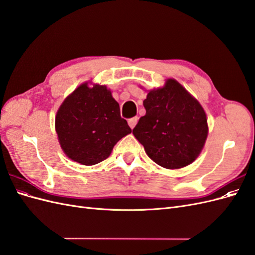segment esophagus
Wrapping results in <instances>:
<instances>
[{
  "instance_id": "1",
  "label": "esophagus",
  "mask_w": 255,
  "mask_h": 255,
  "mask_svg": "<svg viewBox=\"0 0 255 255\" xmlns=\"http://www.w3.org/2000/svg\"><path fill=\"white\" fill-rule=\"evenodd\" d=\"M137 121H138V118H137V117H134V118H130V119H128V126H129V128L133 129V128H135V126H136V123H137Z\"/></svg>"
}]
</instances>
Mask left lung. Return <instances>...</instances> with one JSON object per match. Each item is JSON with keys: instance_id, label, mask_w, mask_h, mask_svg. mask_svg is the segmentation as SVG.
Segmentation results:
<instances>
[{"instance_id": "1", "label": "left lung", "mask_w": 255, "mask_h": 255, "mask_svg": "<svg viewBox=\"0 0 255 255\" xmlns=\"http://www.w3.org/2000/svg\"><path fill=\"white\" fill-rule=\"evenodd\" d=\"M145 115L133 129L148 156L166 169L190 165L205 144L208 126L202 105L174 79L148 91Z\"/></svg>"}]
</instances>
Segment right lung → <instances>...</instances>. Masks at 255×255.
Here are the masks:
<instances>
[{
    "mask_svg": "<svg viewBox=\"0 0 255 255\" xmlns=\"http://www.w3.org/2000/svg\"><path fill=\"white\" fill-rule=\"evenodd\" d=\"M55 129L66 155L85 166L106 159L114 145L132 132L112 91L90 82L81 84L64 100L56 113Z\"/></svg>",
    "mask_w": 255,
    "mask_h": 255,
    "instance_id": "obj_1",
    "label": "right lung"
}]
</instances>
